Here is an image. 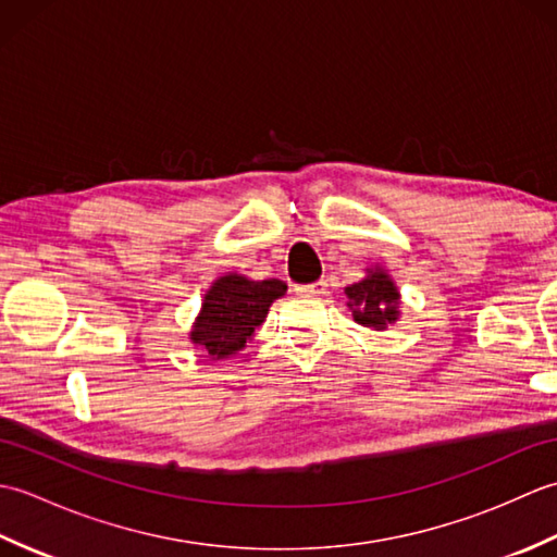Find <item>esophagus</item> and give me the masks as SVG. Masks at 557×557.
<instances>
[{
    "mask_svg": "<svg viewBox=\"0 0 557 557\" xmlns=\"http://www.w3.org/2000/svg\"><path fill=\"white\" fill-rule=\"evenodd\" d=\"M327 289V282L325 280H318V282H311V285H304L299 287L301 294H309V297H321V294H325Z\"/></svg>",
    "mask_w": 557,
    "mask_h": 557,
    "instance_id": "obj_1",
    "label": "esophagus"
}]
</instances>
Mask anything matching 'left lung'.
<instances>
[{
    "mask_svg": "<svg viewBox=\"0 0 557 557\" xmlns=\"http://www.w3.org/2000/svg\"><path fill=\"white\" fill-rule=\"evenodd\" d=\"M347 306L351 309L354 321L361 327L385 330L399 321V299L401 294L395 285V280L383 265L366 268V277L345 287Z\"/></svg>",
    "mask_w": 557,
    "mask_h": 557,
    "instance_id": "8db88e82",
    "label": "left lung"
}]
</instances>
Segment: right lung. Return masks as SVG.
<instances>
[{
    "instance_id": "obj_1",
    "label": "right lung",
    "mask_w": 557,
    "mask_h": 557,
    "mask_svg": "<svg viewBox=\"0 0 557 557\" xmlns=\"http://www.w3.org/2000/svg\"><path fill=\"white\" fill-rule=\"evenodd\" d=\"M285 294L287 282L277 277L251 280L239 272H224L203 294L188 339L210 361L230 359L253 339L256 330L265 323L272 301Z\"/></svg>"
}]
</instances>
